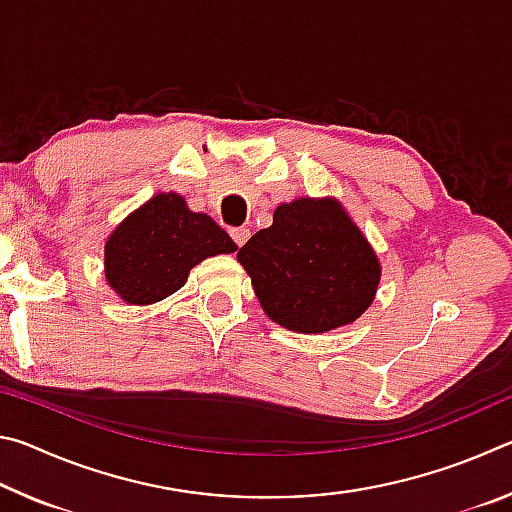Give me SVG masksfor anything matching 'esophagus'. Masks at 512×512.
Masks as SVG:
<instances>
[{"instance_id":"obj_1","label":"esophagus","mask_w":512,"mask_h":512,"mask_svg":"<svg viewBox=\"0 0 512 512\" xmlns=\"http://www.w3.org/2000/svg\"><path fill=\"white\" fill-rule=\"evenodd\" d=\"M230 237L237 246H244L250 237V230L248 228H230Z\"/></svg>"}]
</instances>
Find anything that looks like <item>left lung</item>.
<instances>
[{
    "instance_id": "1",
    "label": "left lung",
    "mask_w": 512,
    "mask_h": 512,
    "mask_svg": "<svg viewBox=\"0 0 512 512\" xmlns=\"http://www.w3.org/2000/svg\"><path fill=\"white\" fill-rule=\"evenodd\" d=\"M237 259L268 318L302 334L357 320L381 273L366 237L332 198L280 205L271 228L255 232Z\"/></svg>"
}]
</instances>
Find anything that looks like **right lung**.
Instances as JSON below:
<instances>
[{"label": "right lung", "mask_w": 512, "mask_h": 512, "mask_svg": "<svg viewBox=\"0 0 512 512\" xmlns=\"http://www.w3.org/2000/svg\"><path fill=\"white\" fill-rule=\"evenodd\" d=\"M237 244L207 214L178 194H158L112 232L106 244L108 284L131 305H151L187 282L205 257L235 253Z\"/></svg>", "instance_id": "obj_1"}]
</instances>
